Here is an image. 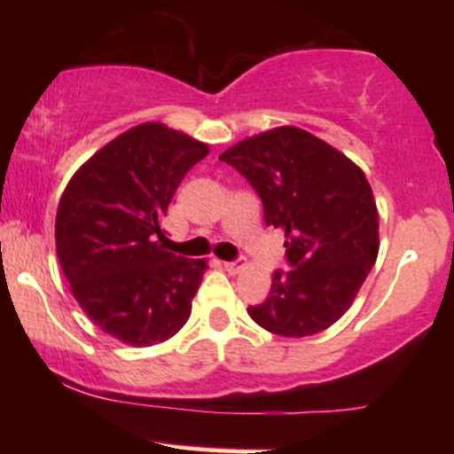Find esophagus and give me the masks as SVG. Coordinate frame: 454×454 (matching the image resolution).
I'll return each instance as SVG.
<instances>
[{
    "label": "esophagus",
    "instance_id": "esophagus-1",
    "mask_svg": "<svg viewBox=\"0 0 454 454\" xmlns=\"http://www.w3.org/2000/svg\"><path fill=\"white\" fill-rule=\"evenodd\" d=\"M243 267H245L243 258H234V260H228V262H223V269H226L231 275L239 273V270H241Z\"/></svg>",
    "mask_w": 454,
    "mask_h": 454
}]
</instances>
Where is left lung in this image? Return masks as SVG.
<instances>
[{
	"label": "left lung",
	"instance_id": "1",
	"mask_svg": "<svg viewBox=\"0 0 454 454\" xmlns=\"http://www.w3.org/2000/svg\"><path fill=\"white\" fill-rule=\"evenodd\" d=\"M262 200L267 226L286 234L288 270L247 307L281 337H307L343 316L378 258V209L363 170L325 140L278 128L220 155Z\"/></svg>",
	"mask_w": 454,
	"mask_h": 454
}]
</instances>
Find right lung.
<instances>
[{
  "mask_svg": "<svg viewBox=\"0 0 454 454\" xmlns=\"http://www.w3.org/2000/svg\"><path fill=\"white\" fill-rule=\"evenodd\" d=\"M205 143L143 123L78 168L59 200L57 258L87 316L128 346L175 335L207 264L166 252L161 217Z\"/></svg>",
  "mask_w": 454,
  "mask_h": 454,
  "instance_id": "obj_1",
  "label": "right lung"
}]
</instances>
